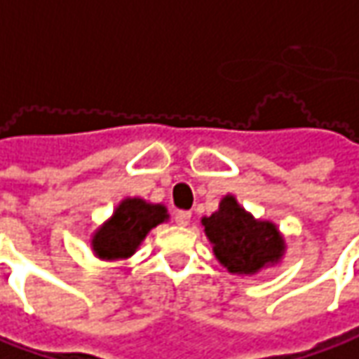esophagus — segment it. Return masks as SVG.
I'll return each mask as SVG.
<instances>
[{"label":"esophagus","instance_id":"esophagus-1","mask_svg":"<svg viewBox=\"0 0 359 359\" xmlns=\"http://www.w3.org/2000/svg\"><path fill=\"white\" fill-rule=\"evenodd\" d=\"M190 218H192V214L187 210H179L175 212V222L179 224V226H189Z\"/></svg>","mask_w":359,"mask_h":359}]
</instances>
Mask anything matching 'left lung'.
I'll use <instances>...</instances> for the list:
<instances>
[{
    "label": "left lung",
    "instance_id": "8db88e82",
    "mask_svg": "<svg viewBox=\"0 0 359 359\" xmlns=\"http://www.w3.org/2000/svg\"><path fill=\"white\" fill-rule=\"evenodd\" d=\"M216 259L236 275H255L267 265L281 262L285 240L273 222L255 220L238 204L236 196H224L220 208L202 218Z\"/></svg>",
    "mask_w": 359,
    "mask_h": 359
}]
</instances>
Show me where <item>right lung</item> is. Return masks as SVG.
I'll return each instance as SVG.
<instances>
[{"mask_svg":"<svg viewBox=\"0 0 359 359\" xmlns=\"http://www.w3.org/2000/svg\"><path fill=\"white\" fill-rule=\"evenodd\" d=\"M169 218L163 204H151L143 198L119 202L114 216L104 222L92 238V250L100 259H128L149 231Z\"/></svg>","mask_w":359,"mask_h":359,"instance_id":"1","label":"right lung"}]
</instances>
